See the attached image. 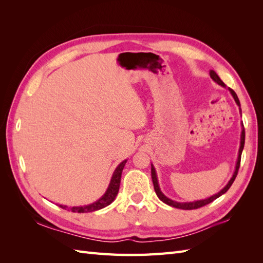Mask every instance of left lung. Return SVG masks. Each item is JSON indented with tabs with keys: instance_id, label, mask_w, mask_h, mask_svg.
I'll list each match as a JSON object with an SVG mask.
<instances>
[{
	"instance_id": "8db88e82",
	"label": "left lung",
	"mask_w": 263,
	"mask_h": 263,
	"mask_svg": "<svg viewBox=\"0 0 263 263\" xmlns=\"http://www.w3.org/2000/svg\"><path fill=\"white\" fill-rule=\"evenodd\" d=\"M210 76H211V78L213 79V80H214L215 82H217L219 85L226 87V84L220 80L219 77L216 74V72H215V71L211 70V71H210ZM228 90L230 91V93H232V95L234 97V99H235V101H236V103H237V105L240 106V102H239V100H238V97H237V94L235 93V91L230 89V87H228ZM243 146H245V128L242 129V133H241V141H240V148H239V156H238V160H237V164H236L235 173H234L233 178L230 179V181L228 182V184H227L224 189H222L219 193L211 196L210 198H206V200H202V201H195V202H189V203H179V202H176V201H172V200H170V198L164 196V195L162 194L161 191H160V189H159L158 180H157V174H156L155 168H154L153 165H151V178H153V183H154V187H155V191H156V194L158 195V197L160 198V200H161L163 203L172 206V208H177V209H181V210H196V209L203 208V206L212 203L213 201L216 200V198H218L220 195L226 193L227 191L229 190V187L232 186V184L234 183V181H235V179H236V177H237V174H238V170H239V166H240L241 153H242Z\"/></svg>"
}]
</instances>
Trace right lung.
<instances>
[{
    "label": "right lung",
    "instance_id": "add662e5",
    "mask_svg": "<svg viewBox=\"0 0 263 263\" xmlns=\"http://www.w3.org/2000/svg\"><path fill=\"white\" fill-rule=\"evenodd\" d=\"M127 160L123 161L121 164H119L114 174L112 177V180H110V183H109V186L107 189V191L105 192V194L103 195L99 201H97L93 204H90V205H86V206H74V208H67V206H62V205H59L61 209L63 210H68V211H71L73 213H89V212H94V211H98V210H101L103 208H105V206L109 205L110 203H112L115 197L118 193V190H119V184H121V178H122V171L124 169V165L126 163Z\"/></svg>",
    "mask_w": 263,
    "mask_h": 263
}]
</instances>
